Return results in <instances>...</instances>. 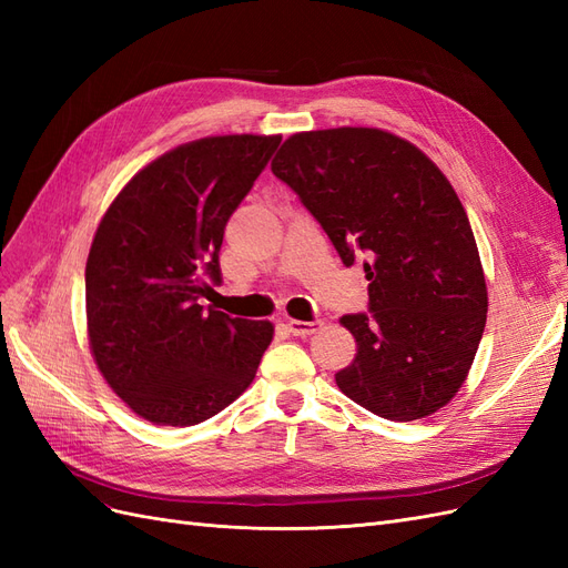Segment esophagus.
Returning <instances> with one entry per match:
<instances>
[{
	"label": "esophagus",
	"mask_w": 568,
	"mask_h": 568,
	"mask_svg": "<svg viewBox=\"0 0 568 568\" xmlns=\"http://www.w3.org/2000/svg\"><path fill=\"white\" fill-rule=\"evenodd\" d=\"M286 329L294 334V336H311L317 329H322V322H303V320H286Z\"/></svg>",
	"instance_id": "1"
}]
</instances>
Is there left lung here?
Segmentation results:
<instances>
[{
  "instance_id": "left-lung-1",
  "label": "left lung",
  "mask_w": 568,
  "mask_h": 568,
  "mask_svg": "<svg viewBox=\"0 0 568 568\" xmlns=\"http://www.w3.org/2000/svg\"><path fill=\"white\" fill-rule=\"evenodd\" d=\"M272 173L298 194L343 265L365 255L369 313L341 317L357 353L336 386L390 422L448 405L488 313L476 239L448 178L379 128L291 134Z\"/></svg>"
}]
</instances>
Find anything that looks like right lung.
<instances>
[{
	"label": "right lung",
	"mask_w": 568,
	"mask_h": 568,
	"mask_svg": "<svg viewBox=\"0 0 568 568\" xmlns=\"http://www.w3.org/2000/svg\"><path fill=\"white\" fill-rule=\"evenodd\" d=\"M280 134L186 142L142 168L101 217L84 267L88 336L106 384L134 415L194 426L242 395L274 326L203 307L220 277L230 215Z\"/></svg>",
	"instance_id": "1"
}]
</instances>
